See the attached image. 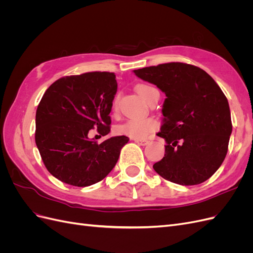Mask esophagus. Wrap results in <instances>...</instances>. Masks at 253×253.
<instances>
[{
	"label": "esophagus",
	"mask_w": 253,
	"mask_h": 253,
	"mask_svg": "<svg viewBox=\"0 0 253 253\" xmlns=\"http://www.w3.org/2000/svg\"><path fill=\"white\" fill-rule=\"evenodd\" d=\"M134 141L140 145H147L149 143L148 139H139V138H134Z\"/></svg>",
	"instance_id": "34e87169"
}]
</instances>
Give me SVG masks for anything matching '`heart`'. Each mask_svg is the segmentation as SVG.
I'll use <instances>...</instances> for the list:
<instances>
[{
  "label": "heart",
  "instance_id": "obj_1",
  "mask_svg": "<svg viewBox=\"0 0 253 253\" xmlns=\"http://www.w3.org/2000/svg\"><path fill=\"white\" fill-rule=\"evenodd\" d=\"M152 87L147 84H141L136 88L137 93L140 95V97L143 100L147 101L149 91L153 89ZM114 108L117 106V98H115L114 100ZM158 127L157 121L151 118H129L124 124H121L117 126V132L122 135H126L133 138H139L142 139L144 137H147L149 134L156 131Z\"/></svg>",
  "mask_w": 253,
  "mask_h": 253
}]
</instances>
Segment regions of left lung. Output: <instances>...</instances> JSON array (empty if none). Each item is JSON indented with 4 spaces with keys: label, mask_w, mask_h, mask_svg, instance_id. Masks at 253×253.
I'll return each mask as SVG.
<instances>
[{
    "label": "left lung",
    "mask_w": 253,
    "mask_h": 253,
    "mask_svg": "<svg viewBox=\"0 0 253 253\" xmlns=\"http://www.w3.org/2000/svg\"><path fill=\"white\" fill-rule=\"evenodd\" d=\"M166 94L159 137L165 157L154 170L182 186L198 185L217 171L227 155L231 114L223 90L202 68L180 62L133 71Z\"/></svg>",
    "instance_id": "1"
}]
</instances>
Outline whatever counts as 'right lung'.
Returning <instances> with one entry per match:
<instances>
[{
    "label": "right lung",
    "mask_w": 253,
    "mask_h": 253,
    "mask_svg": "<svg viewBox=\"0 0 253 253\" xmlns=\"http://www.w3.org/2000/svg\"><path fill=\"white\" fill-rule=\"evenodd\" d=\"M114 73L67 76L45 91L36 113V144L48 172L76 187L102 180L116 165L128 138L115 136L97 143L88 131L111 132L113 100L117 91Z\"/></svg>",
    "instance_id": "1"
}]
</instances>
